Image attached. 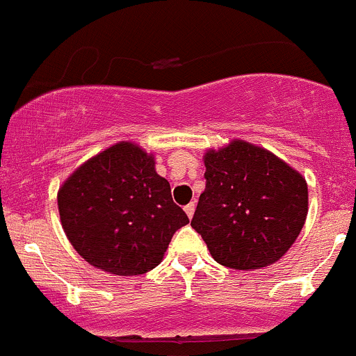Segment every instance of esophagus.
Here are the masks:
<instances>
[{
  "label": "esophagus",
  "mask_w": 356,
  "mask_h": 356,
  "mask_svg": "<svg viewBox=\"0 0 356 356\" xmlns=\"http://www.w3.org/2000/svg\"><path fill=\"white\" fill-rule=\"evenodd\" d=\"M185 213H186V216L192 218L193 213H195V204H193V202L186 204V206H185Z\"/></svg>",
  "instance_id": "esophagus-1"
}]
</instances>
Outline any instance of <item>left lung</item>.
Wrapping results in <instances>:
<instances>
[{
	"label": "left lung",
	"mask_w": 356,
	"mask_h": 356,
	"mask_svg": "<svg viewBox=\"0 0 356 356\" xmlns=\"http://www.w3.org/2000/svg\"><path fill=\"white\" fill-rule=\"evenodd\" d=\"M206 188L192 228L211 256L234 270H256L282 258L308 214L305 178L284 161L235 140L204 156Z\"/></svg>",
	"instance_id": "1"
}]
</instances>
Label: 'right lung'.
Segmentation results:
<instances>
[{
	"label": "right lung",
	"mask_w": 356,
	"mask_h": 356,
	"mask_svg": "<svg viewBox=\"0 0 356 356\" xmlns=\"http://www.w3.org/2000/svg\"><path fill=\"white\" fill-rule=\"evenodd\" d=\"M154 157L129 142L95 156L58 192V211L70 244L90 265L140 275L156 268L188 216L173 202Z\"/></svg>",
	"instance_id": "1"
}]
</instances>
